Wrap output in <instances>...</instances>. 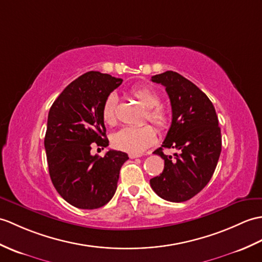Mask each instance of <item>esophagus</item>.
<instances>
[{
	"label": "esophagus",
	"mask_w": 262,
	"mask_h": 262,
	"mask_svg": "<svg viewBox=\"0 0 262 262\" xmlns=\"http://www.w3.org/2000/svg\"><path fill=\"white\" fill-rule=\"evenodd\" d=\"M128 156H129V159H137V157H141L142 155L141 154H133V153H129L128 154Z\"/></svg>",
	"instance_id": "34e87169"
}]
</instances>
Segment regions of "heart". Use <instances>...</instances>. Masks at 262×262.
Masks as SVG:
<instances>
[{"instance_id": "heart-1", "label": "heart", "mask_w": 262, "mask_h": 262, "mask_svg": "<svg viewBox=\"0 0 262 262\" xmlns=\"http://www.w3.org/2000/svg\"><path fill=\"white\" fill-rule=\"evenodd\" d=\"M132 95L147 109L146 118L151 121L160 130L166 129L171 123V115L165 107L159 105L161 95L157 91L146 84L134 87L130 90ZM116 106L117 97L114 94L109 95L101 108V117L103 123L108 126L116 124ZM156 138L155 129L150 125L138 127H123L112 136V144L115 148L128 151L133 154H141L154 144Z\"/></svg>"}]
</instances>
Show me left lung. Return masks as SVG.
I'll use <instances>...</instances> for the list:
<instances>
[{"label":"left lung","instance_id":"obj_1","mask_svg":"<svg viewBox=\"0 0 262 262\" xmlns=\"http://www.w3.org/2000/svg\"><path fill=\"white\" fill-rule=\"evenodd\" d=\"M165 87L172 106V124L162 147L154 150L164 160L162 174L149 183L160 198L184 202L209 183L221 154V129L213 103L202 90L178 72L165 71L151 77ZM163 148H176L174 159Z\"/></svg>","mask_w":262,"mask_h":262}]
</instances>
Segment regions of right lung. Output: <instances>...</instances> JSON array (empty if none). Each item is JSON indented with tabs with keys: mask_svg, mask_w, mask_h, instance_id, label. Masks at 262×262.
<instances>
[{
	"mask_svg": "<svg viewBox=\"0 0 262 262\" xmlns=\"http://www.w3.org/2000/svg\"><path fill=\"white\" fill-rule=\"evenodd\" d=\"M123 79L89 71L64 88L49 111L45 148L49 174L57 192L78 209L107 204L117 188L119 171L128 160L109 149L103 157L90 154L91 144L107 147L101 108Z\"/></svg>",
	"mask_w": 262,
	"mask_h": 262,
	"instance_id": "obj_1",
	"label": "right lung"
}]
</instances>
